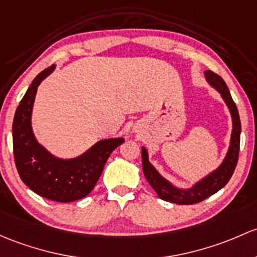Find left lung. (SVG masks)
Here are the masks:
<instances>
[{
  "label": "left lung",
  "mask_w": 257,
  "mask_h": 257,
  "mask_svg": "<svg viewBox=\"0 0 257 257\" xmlns=\"http://www.w3.org/2000/svg\"><path fill=\"white\" fill-rule=\"evenodd\" d=\"M204 74H206L207 80L209 81L210 85H212L213 87L217 88V90L221 93V97H223L224 101L228 104L229 109H230L231 118H233V133H231L230 148H229L228 155H226L225 160H224L223 164L220 165L219 169H218L217 171L213 172V174H210L209 176H207L204 180H202L201 182L197 183L196 186H193V187L188 191L177 190L174 186L170 185L165 178L161 177L160 175L158 174V171L154 169L153 165L149 163L147 150H145V148H143L142 164L145 178H147L149 185L155 190V192L158 193V196L160 197L161 199L171 202V203H199V202L204 201V199H207L208 197H210L212 194L218 192L220 188H223L224 186L229 182L230 177L233 176L234 170H235L237 164V159H239L241 124H240L239 112H237L235 102L231 98V94L229 92L228 87H226V83L224 82V80L221 79L219 75L210 71V70H207Z\"/></svg>",
  "instance_id": "8db88e82"
}]
</instances>
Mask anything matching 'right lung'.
I'll use <instances>...</instances> for the list:
<instances>
[{
    "instance_id": "obj_1",
    "label": "right lung",
    "mask_w": 257,
    "mask_h": 257,
    "mask_svg": "<svg viewBox=\"0 0 257 257\" xmlns=\"http://www.w3.org/2000/svg\"><path fill=\"white\" fill-rule=\"evenodd\" d=\"M54 70H43L20 102L13 119V155L17 171L33 192L54 202H74L93 190L112 151L123 138L101 140L74 160H59L37 143L32 133L31 114L37 88Z\"/></svg>"
}]
</instances>
